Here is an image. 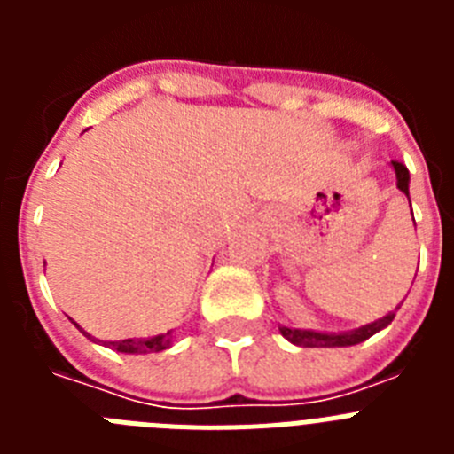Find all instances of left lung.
I'll list each match as a JSON object with an SVG mask.
<instances>
[{
  "label": "left lung",
  "instance_id": "left-lung-1",
  "mask_svg": "<svg viewBox=\"0 0 454 454\" xmlns=\"http://www.w3.org/2000/svg\"><path fill=\"white\" fill-rule=\"evenodd\" d=\"M393 170H395V184H398L400 191L407 195L409 200V170L398 161H391ZM411 207V202H409ZM414 218V214H411ZM400 307H395L398 311ZM395 311H388L384 318H377L375 323L362 325L356 330L350 332H316V330H295V327H286V325H279V332H282L284 339H288L293 346L300 348H348L356 346V343H364L366 339H371L372 334H377L380 330L388 327L391 320L395 318Z\"/></svg>",
  "mask_w": 454,
  "mask_h": 454
}]
</instances>
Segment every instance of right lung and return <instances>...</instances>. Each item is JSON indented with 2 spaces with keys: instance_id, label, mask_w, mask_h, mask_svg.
Returning <instances> with one entry per match:
<instances>
[{
  "instance_id": "right-lung-1",
  "label": "right lung",
  "mask_w": 454,
  "mask_h": 454,
  "mask_svg": "<svg viewBox=\"0 0 454 454\" xmlns=\"http://www.w3.org/2000/svg\"><path fill=\"white\" fill-rule=\"evenodd\" d=\"M77 325V323H74ZM79 327V325H77ZM79 332H83L79 327ZM83 336H88L90 340H98L92 339L88 332H83ZM175 343V336H172V330H168L166 334H156L150 336V339H124V340H104V346L106 348H114V350L124 352V355H147V352H163Z\"/></svg>"
}]
</instances>
